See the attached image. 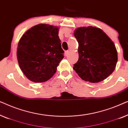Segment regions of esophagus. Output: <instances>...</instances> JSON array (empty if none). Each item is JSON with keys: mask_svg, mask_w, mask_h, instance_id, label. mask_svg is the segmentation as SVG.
Wrapping results in <instances>:
<instances>
[{"mask_svg": "<svg viewBox=\"0 0 128 128\" xmlns=\"http://www.w3.org/2000/svg\"><path fill=\"white\" fill-rule=\"evenodd\" d=\"M69 50H66V51H65V52H64V56H67L69 55Z\"/></svg>", "mask_w": 128, "mask_h": 128, "instance_id": "obj_1", "label": "esophagus"}]
</instances>
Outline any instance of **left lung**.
<instances>
[{"label":"left lung","mask_w":128,"mask_h":128,"mask_svg":"<svg viewBox=\"0 0 128 128\" xmlns=\"http://www.w3.org/2000/svg\"><path fill=\"white\" fill-rule=\"evenodd\" d=\"M78 43V60L73 69L82 80L98 83L112 74L118 54L114 42L102 30L92 26L78 27L74 31Z\"/></svg>","instance_id":"left-lung-1"}]
</instances>
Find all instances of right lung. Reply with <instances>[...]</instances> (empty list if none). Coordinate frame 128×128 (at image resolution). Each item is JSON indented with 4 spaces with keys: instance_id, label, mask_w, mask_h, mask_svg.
<instances>
[{
    "instance_id": "right-lung-1",
    "label": "right lung",
    "mask_w": 128,
    "mask_h": 128,
    "mask_svg": "<svg viewBox=\"0 0 128 128\" xmlns=\"http://www.w3.org/2000/svg\"><path fill=\"white\" fill-rule=\"evenodd\" d=\"M59 28L46 24L31 27L21 37L17 48L20 69L28 79L42 83L50 79L64 58Z\"/></svg>"
}]
</instances>
